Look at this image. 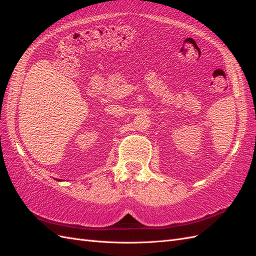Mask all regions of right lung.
<instances>
[{"label":"right lung","instance_id":"right-lung-1","mask_svg":"<svg viewBox=\"0 0 256 256\" xmlns=\"http://www.w3.org/2000/svg\"><path fill=\"white\" fill-rule=\"evenodd\" d=\"M56 180H58V179H56ZM58 181H61V179H60V180H58Z\"/></svg>","mask_w":256,"mask_h":256}]
</instances>
